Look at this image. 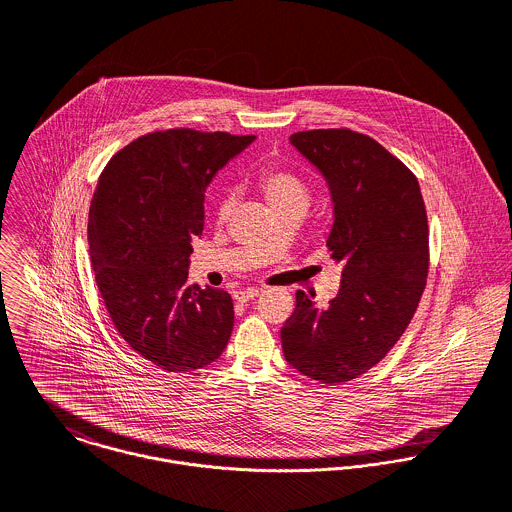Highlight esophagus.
<instances>
[{
	"instance_id": "34e87169",
	"label": "esophagus",
	"mask_w": 512,
	"mask_h": 512,
	"mask_svg": "<svg viewBox=\"0 0 512 512\" xmlns=\"http://www.w3.org/2000/svg\"><path fill=\"white\" fill-rule=\"evenodd\" d=\"M258 295H260L258 288H246V290L234 292V299H236L238 303H246V301H250V299H254V297H258Z\"/></svg>"
}]
</instances>
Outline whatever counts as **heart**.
Listing matches in <instances>:
<instances>
[{"label":"heart","mask_w":512,"mask_h":512,"mask_svg":"<svg viewBox=\"0 0 512 512\" xmlns=\"http://www.w3.org/2000/svg\"><path fill=\"white\" fill-rule=\"evenodd\" d=\"M258 187L270 207L276 213H284L290 209L305 211L311 199L309 185L305 179L288 167H266L258 175ZM236 205V193L232 187H222L215 201V217L219 220H226Z\"/></svg>","instance_id":"1"}]
</instances>
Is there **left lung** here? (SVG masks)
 <instances>
[{
	"instance_id": "8db88e82",
	"label": "left lung",
	"mask_w": 512,
	"mask_h": 512,
	"mask_svg": "<svg viewBox=\"0 0 512 512\" xmlns=\"http://www.w3.org/2000/svg\"><path fill=\"white\" fill-rule=\"evenodd\" d=\"M290 142L329 185L327 248L341 266V288L327 307L295 293L282 349L313 380L349 382L388 355L418 309L430 268L426 205L416 175L370 136L329 128Z\"/></svg>"
}]
</instances>
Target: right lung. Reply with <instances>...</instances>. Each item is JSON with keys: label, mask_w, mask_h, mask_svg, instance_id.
Instances as JSON below:
<instances>
[{"label": "right lung", "mask_w": 512, "mask_h": 512, "mask_svg": "<svg viewBox=\"0 0 512 512\" xmlns=\"http://www.w3.org/2000/svg\"><path fill=\"white\" fill-rule=\"evenodd\" d=\"M252 140L159 130L120 149L100 173L88 213L98 292L120 337L167 372L211 365L230 339V293L187 286V270L191 242L203 234L205 191Z\"/></svg>", "instance_id": "obj_1"}]
</instances>
